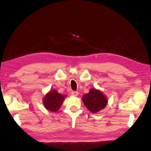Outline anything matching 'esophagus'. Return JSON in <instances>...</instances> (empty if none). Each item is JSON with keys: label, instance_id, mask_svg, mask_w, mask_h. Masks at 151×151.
<instances>
[{"label": "esophagus", "instance_id": "esophagus-1", "mask_svg": "<svg viewBox=\"0 0 151 151\" xmlns=\"http://www.w3.org/2000/svg\"><path fill=\"white\" fill-rule=\"evenodd\" d=\"M78 93H79L77 92V91H72L71 92V94L73 95V96H76L78 95Z\"/></svg>", "mask_w": 151, "mask_h": 151}]
</instances>
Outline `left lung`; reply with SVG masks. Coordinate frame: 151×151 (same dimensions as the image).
Returning a JSON list of instances; mask_svg holds the SVG:
<instances>
[{
	"label": "left lung",
	"mask_w": 151,
	"mask_h": 151,
	"mask_svg": "<svg viewBox=\"0 0 151 151\" xmlns=\"http://www.w3.org/2000/svg\"><path fill=\"white\" fill-rule=\"evenodd\" d=\"M83 101L90 111L96 113L106 106L108 100L101 91L92 89L88 94L84 95Z\"/></svg>",
	"instance_id": "8db88e82"
}]
</instances>
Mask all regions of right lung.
<instances>
[{"label": "right lung", "instance_id": "obj_1", "mask_svg": "<svg viewBox=\"0 0 151 151\" xmlns=\"http://www.w3.org/2000/svg\"><path fill=\"white\" fill-rule=\"evenodd\" d=\"M66 96H62L55 90L51 91L43 99L45 107L48 110L55 112L60 108Z\"/></svg>", "mask_w": 151, "mask_h": 151}]
</instances>
